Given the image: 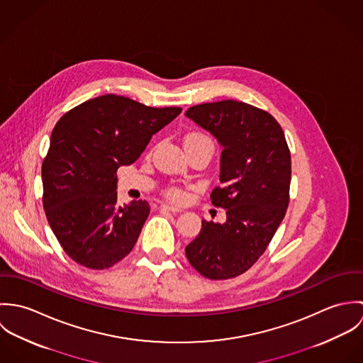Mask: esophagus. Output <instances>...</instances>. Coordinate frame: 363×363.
<instances>
[{
	"instance_id": "1",
	"label": "esophagus",
	"mask_w": 363,
	"mask_h": 363,
	"mask_svg": "<svg viewBox=\"0 0 363 363\" xmlns=\"http://www.w3.org/2000/svg\"><path fill=\"white\" fill-rule=\"evenodd\" d=\"M160 208H163V209H166V211H170V212H173V213H179V212H182V209H180V208L172 207V206H167V204H162Z\"/></svg>"
}]
</instances>
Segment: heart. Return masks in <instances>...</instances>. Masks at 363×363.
Instances as JSON below:
<instances>
[{
	"instance_id": "1",
	"label": "heart",
	"mask_w": 363,
	"mask_h": 363,
	"mask_svg": "<svg viewBox=\"0 0 363 363\" xmlns=\"http://www.w3.org/2000/svg\"><path fill=\"white\" fill-rule=\"evenodd\" d=\"M194 144L206 145L212 152H213V148H215V144H213L212 138L204 133H191L184 138V147L194 145ZM166 197L173 203H182V201L186 200V193L179 187H170V189L166 190Z\"/></svg>"
}]
</instances>
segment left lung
I'll list each match as a JSON object with an SVG mask.
<instances>
[{
    "mask_svg": "<svg viewBox=\"0 0 363 363\" xmlns=\"http://www.w3.org/2000/svg\"><path fill=\"white\" fill-rule=\"evenodd\" d=\"M186 117L209 131L222 147V187L212 190L211 200L215 207L226 209L223 223L203 219L186 256L206 278H235L259 259L285 216L291 152L278 121L252 104H197Z\"/></svg>",
    "mask_w": 363,
    "mask_h": 363,
    "instance_id": "8db88e82",
    "label": "left lung"
}]
</instances>
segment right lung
<instances>
[{
	"label": "right lung",
	"mask_w": 363,
	"mask_h": 363,
	"mask_svg": "<svg viewBox=\"0 0 363 363\" xmlns=\"http://www.w3.org/2000/svg\"><path fill=\"white\" fill-rule=\"evenodd\" d=\"M180 113V107L156 108L108 94L57 121L42 164L43 208L75 262L104 269L133 250L150 204H117V169L134 163L152 135Z\"/></svg>",
	"instance_id": "add662e5"
}]
</instances>
